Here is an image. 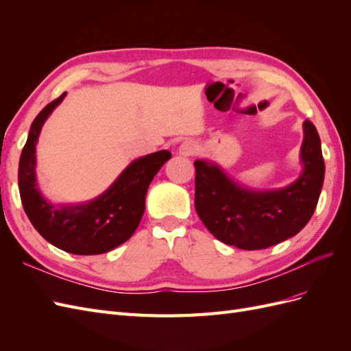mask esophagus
I'll return each instance as SVG.
<instances>
[{
    "label": "esophagus",
    "instance_id": "obj_1",
    "mask_svg": "<svg viewBox=\"0 0 351 351\" xmlns=\"http://www.w3.org/2000/svg\"><path fill=\"white\" fill-rule=\"evenodd\" d=\"M197 152V145L193 141H186L180 146V154L183 156H193Z\"/></svg>",
    "mask_w": 351,
    "mask_h": 351
}]
</instances>
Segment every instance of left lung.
Returning a JSON list of instances; mask_svg holds the SVG:
<instances>
[{
	"mask_svg": "<svg viewBox=\"0 0 351 351\" xmlns=\"http://www.w3.org/2000/svg\"><path fill=\"white\" fill-rule=\"evenodd\" d=\"M303 130L304 171L281 190L252 192L217 165L195 162V208L212 236L239 249L259 250L295 236L309 222L322 190L325 162L313 123L306 120Z\"/></svg>",
	"mask_w": 351,
	"mask_h": 351,
	"instance_id": "obj_1",
	"label": "left lung"
}]
</instances>
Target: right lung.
Returning <instances> with one entry per match:
<instances>
[{
	"label": "right lung",
	"mask_w": 351,
	"mask_h": 351,
	"mask_svg": "<svg viewBox=\"0 0 351 351\" xmlns=\"http://www.w3.org/2000/svg\"><path fill=\"white\" fill-rule=\"evenodd\" d=\"M64 97L66 92L49 102L30 125L19 162L20 199L32 226L56 247L73 254H101L133 236L145 212L147 187L171 154L159 151L136 159L107 192L90 204L52 206L36 187L35 145L42 124Z\"/></svg>",
	"instance_id": "obj_1"
}]
</instances>
